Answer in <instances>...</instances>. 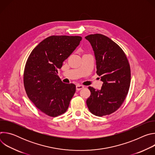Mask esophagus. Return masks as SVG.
<instances>
[{
	"instance_id": "esophagus-1",
	"label": "esophagus",
	"mask_w": 155,
	"mask_h": 155,
	"mask_svg": "<svg viewBox=\"0 0 155 155\" xmlns=\"http://www.w3.org/2000/svg\"><path fill=\"white\" fill-rule=\"evenodd\" d=\"M84 87V86L83 85H80V84H77L76 86V90L77 91H80L81 90V89H83V88Z\"/></svg>"
}]
</instances>
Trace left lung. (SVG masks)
Segmentation results:
<instances>
[{"mask_svg": "<svg viewBox=\"0 0 155 155\" xmlns=\"http://www.w3.org/2000/svg\"><path fill=\"white\" fill-rule=\"evenodd\" d=\"M92 46L96 61V73L103 81L100 90L89 86L91 95L86 101L91 114L102 117L121 107L128 93L130 69L127 57L117 44L100 34L85 37Z\"/></svg>", "mask_w": 155, "mask_h": 155, "instance_id": "1", "label": "left lung"}]
</instances>
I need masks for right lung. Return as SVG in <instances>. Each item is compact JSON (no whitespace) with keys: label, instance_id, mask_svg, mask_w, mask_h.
Segmentation results:
<instances>
[{"label":"right lung","instance_id":"obj_1","mask_svg":"<svg viewBox=\"0 0 155 155\" xmlns=\"http://www.w3.org/2000/svg\"><path fill=\"white\" fill-rule=\"evenodd\" d=\"M81 39L80 36H50L28 57L23 77L25 91L35 107L47 115L56 117L64 114L75 93L76 86L63 83L57 73Z\"/></svg>","mask_w":155,"mask_h":155}]
</instances>
